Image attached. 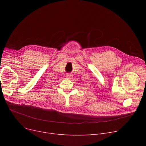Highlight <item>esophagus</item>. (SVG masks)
I'll list each match as a JSON object with an SVG mask.
<instances>
[{
  "label": "esophagus",
  "instance_id": "34e87169",
  "mask_svg": "<svg viewBox=\"0 0 146 146\" xmlns=\"http://www.w3.org/2000/svg\"><path fill=\"white\" fill-rule=\"evenodd\" d=\"M66 78L68 79H72L73 78V75L71 73H67L66 74Z\"/></svg>",
  "mask_w": 146,
  "mask_h": 146
}]
</instances>
